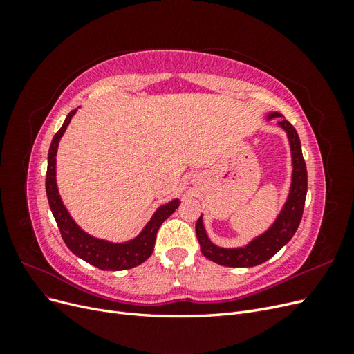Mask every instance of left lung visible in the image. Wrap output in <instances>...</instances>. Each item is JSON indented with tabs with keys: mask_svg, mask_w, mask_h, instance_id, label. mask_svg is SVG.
Instances as JSON below:
<instances>
[{
	"mask_svg": "<svg viewBox=\"0 0 354 354\" xmlns=\"http://www.w3.org/2000/svg\"><path fill=\"white\" fill-rule=\"evenodd\" d=\"M273 118L279 120L277 125L286 133L289 146H291L292 178L288 199L272 226L241 248H221V246L212 243L203 227L201 216L196 221V238L201 245V251L208 260L217 264L226 267H254L267 261L291 241L299 226V221H301L307 195V169L301 152V143H299V137L291 122L286 121L279 112H270L267 115V120H273Z\"/></svg>",
	"mask_w": 354,
	"mask_h": 354,
	"instance_id": "obj_1",
	"label": "left lung"
}]
</instances>
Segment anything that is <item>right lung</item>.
<instances>
[{
	"mask_svg": "<svg viewBox=\"0 0 354 354\" xmlns=\"http://www.w3.org/2000/svg\"><path fill=\"white\" fill-rule=\"evenodd\" d=\"M77 112L73 109L66 116L60 130L53 137L48 151V165H47V176H46V190L50 203V209L55 216V220L59 226L60 234L65 241L68 248L84 261L90 263L91 266L97 267L100 270H127L133 267L145 263L153 252L155 239L158 229L171 214H173L178 205L180 201L173 199L171 202L160 205L156 212L152 216L145 229L138 233L131 241L122 243H113L104 239H97L91 234L85 233L77 223L73 221L71 214L59 195V189L56 183V155L57 147L62 136L65 134L66 128L72 120V116Z\"/></svg>",
	"mask_w": 354,
	"mask_h": 354,
	"instance_id": "right-lung-1",
	"label": "right lung"
}]
</instances>
